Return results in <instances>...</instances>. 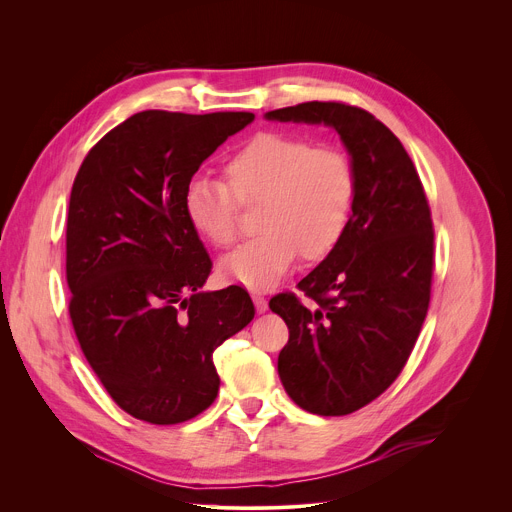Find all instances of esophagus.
Instances as JSON below:
<instances>
[{"label": "esophagus", "mask_w": 512, "mask_h": 512, "mask_svg": "<svg viewBox=\"0 0 512 512\" xmlns=\"http://www.w3.org/2000/svg\"><path fill=\"white\" fill-rule=\"evenodd\" d=\"M251 298H253V304H255V310L259 312V314H263V312H267V300L261 296V294H257V291H255V294H251Z\"/></svg>", "instance_id": "esophagus-1"}]
</instances>
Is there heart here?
Wrapping results in <instances>:
<instances>
[{
    "label": "heart",
    "mask_w": 512,
    "mask_h": 512,
    "mask_svg": "<svg viewBox=\"0 0 512 512\" xmlns=\"http://www.w3.org/2000/svg\"><path fill=\"white\" fill-rule=\"evenodd\" d=\"M225 182L192 178L184 188L190 227L212 247L231 249L241 208H255L261 233L223 261L251 289L273 287L298 255L326 259L346 237L356 202V170L334 145L283 131H261L225 160Z\"/></svg>",
    "instance_id": "obj_1"
}]
</instances>
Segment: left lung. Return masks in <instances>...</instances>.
I'll use <instances>...</instances> for the list:
<instances>
[{
	"mask_svg": "<svg viewBox=\"0 0 512 512\" xmlns=\"http://www.w3.org/2000/svg\"><path fill=\"white\" fill-rule=\"evenodd\" d=\"M267 119L332 125L356 170L344 241L269 308L289 340L279 379L302 409L348 415L383 395L403 371L425 320L433 279V221L419 174L395 133L342 101H310Z\"/></svg>",
	"mask_w": 512,
	"mask_h": 512,
	"instance_id": "obj_1",
	"label": "left lung"
}]
</instances>
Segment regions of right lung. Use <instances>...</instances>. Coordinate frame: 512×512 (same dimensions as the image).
I'll return each instance as SVG.
<instances>
[{"instance_id":"right-lung-1","label":"right lung","mask_w":512,"mask_h":512,"mask_svg":"<svg viewBox=\"0 0 512 512\" xmlns=\"http://www.w3.org/2000/svg\"><path fill=\"white\" fill-rule=\"evenodd\" d=\"M249 111H141L83 160L66 218L68 314L111 399L172 425L212 405V352L255 316L247 289L200 291L212 261L184 214V188Z\"/></svg>"}]
</instances>
